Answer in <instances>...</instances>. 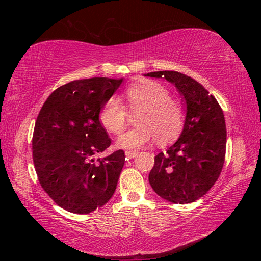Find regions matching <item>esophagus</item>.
Listing matches in <instances>:
<instances>
[{
	"label": "esophagus",
	"mask_w": 261,
	"mask_h": 261,
	"mask_svg": "<svg viewBox=\"0 0 261 261\" xmlns=\"http://www.w3.org/2000/svg\"><path fill=\"white\" fill-rule=\"evenodd\" d=\"M125 155H126L127 159H134V158H136L137 155H138V152H136V151H126L125 152Z\"/></svg>",
	"instance_id": "obj_1"
}]
</instances>
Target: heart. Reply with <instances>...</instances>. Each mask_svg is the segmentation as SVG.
I'll return each mask as SVG.
<instances>
[{
  "instance_id": "b5f03b06",
  "label": "heart",
  "mask_w": 261,
  "mask_h": 261,
  "mask_svg": "<svg viewBox=\"0 0 261 261\" xmlns=\"http://www.w3.org/2000/svg\"><path fill=\"white\" fill-rule=\"evenodd\" d=\"M123 101L130 113H140L136 120L138 126L120 137L118 146L137 149L154 138L158 144L166 145L177 138L184 129L187 109L179 100L171 98L160 83H137L124 92ZM100 122L109 132L121 135L129 123V115L121 102L110 100L101 110Z\"/></svg>"
}]
</instances>
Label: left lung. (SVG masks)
Instances as JSON below:
<instances>
[{
  "mask_svg": "<svg viewBox=\"0 0 261 261\" xmlns=\"http://www.w3.org/2000/svg\"><path fill=\"white\" fill-rule=\"evenodd\" d=\"M147 76L173 83L187 102L182 135L154 158L149 184L163 199L190 204L208 192L222 171L227 146L222 108L204 86L183 73L155 71Z\"/></svg>",
  "mask_w": 261,
  "mask_h": 261,
  "instance_id": "obj_1",
  "label": "left lung"
}]
</instances>
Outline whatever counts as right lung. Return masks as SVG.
Segmentation results:
<instances>
[{
  "label": "right lung",
  "instance_id": "add662e5",
  "mask_svg": "<svg viewBox=\"0 0 261 261\" xmlns=\"http://www.w3.org/2000/svg\"><path fill=\"white\" fill-rule=\"evenodd\" d=\"M122 79L95 77L70 82L48 96L35 121L33 163L42 189L55 204L88 214L108 202L124 166L122 149L94 156L112 140L99 121Z\"/></svg>",
  "mask_w": 261,
  "mask_h": 261
}]
</instances>
